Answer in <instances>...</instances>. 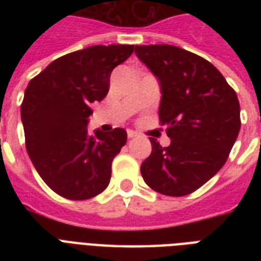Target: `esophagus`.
<instances>
[{
    "instance_id": "esophagus-1",
    "label": "esophagus",
    "mask_w": 261,
    "mask_h": 261,
    "mask_svg": "<svg viewBox=\"0 0 261 261\" xmlns=\"http://www.w3.org/2000/svg\"><path fill=\"white\" fill-rule=\"evenodd\" d=\"M127 137H128V138H135V137H137V133L133 130H128L127 131Z\"/></svg>"
}]
</instances>
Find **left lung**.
I'll use <instances>...</instances> for the list:
<instances>
[{"label": "left lung", "instance_id": "1", "mask_svg": "<svg viewBox=\"0 0 261 261\" xmlns=\"http://www.w3.org/2000/svg\"><path fill=\"white\" fill-rule=\"evenodd\" d=\"M135 54L159 80L160 122L171 138L167 147L150 138L141 173L160 194L184 196L226 163L241 127L239 98L218 69L194 53L150 44L135 46Z\"/></svg>", "mask_w": 261, "mask_h": 261}]
</instances>
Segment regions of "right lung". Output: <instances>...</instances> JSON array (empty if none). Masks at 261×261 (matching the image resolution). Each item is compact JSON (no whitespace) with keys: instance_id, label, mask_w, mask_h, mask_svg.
<instances>
[{"instance_id":"1","label":"right lung","mask_w":261,"mask_h":261,"mask_svg":"<svg viewBox=\"0 0 261 261\" xmlns=\"http://www.w3.org/2000/svg\"><path fill=\"white\" fill-rule=\"evenodd\" d=\"M134 51L130 44L90 46L55 59L24 93L25 147L43 181L58 195L85 200L110 184L111 165L126 145L124 128L89 134L92 104L110 89L115 67Z\"/></svg>"}]
</instances>
